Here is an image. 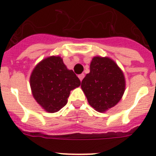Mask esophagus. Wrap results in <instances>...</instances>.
Returning a JSON list of instances; mask_svg holds the SVG:
<instances>
[{"label":"esophagus","mask_w":156,"mask_h":156,"mask_svg":"<svg viewBox=\"0 0 156 156\" xmlns=\"http://www.w3.org/2000/svg\"><path fill=\"white\" fill-rule=\"evenodd\" d=\"M78 77H79L80 80V81H82V80L84 79V73H82V74L79 75V76H78Z\"/></svg>","instance_id":"esophagus-1"}]
</instances>
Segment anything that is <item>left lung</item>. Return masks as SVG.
Listing matches in <instances>:
<instances>
[{
    "instance_id": "left-lung-1",
    "label": "left lung",
    "mask_w": 156,
    "mask_h": 156,
    "mask_svg": "<svg viewBox=\"0 0 156 156\" xmlns=\"http://www.w3.org/2000/svg\"><path fill=\"white\" fill-rule=\"evenodd\" d=\"M124 74L117 63L108 57H93L90 72L81 82V88L91 106L105 112L118 104L125 92Z\"/></svg>"
}]
</instances>
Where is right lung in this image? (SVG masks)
<instances>
[{"label":"right lung","instance_id":"right-lung-1","mask_svg":"<svg viewBox=\"0 0 156 156\" xmlns=\"http://www.w3.org/2000/svg\"><path fill=\"white\" fill-rule=\"evenodd\" d=\"M34 98L48 113L60 110L68 102L70 92L80 85L72 70L59 56L44 58L34 68L30 78Z\"/></svg>","mask_w":156,"mask_h":156}]
</instances>
